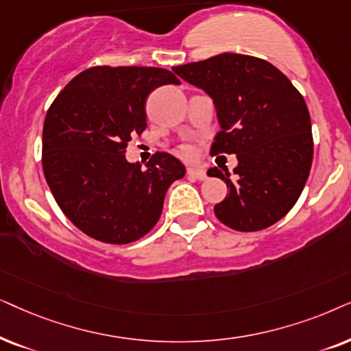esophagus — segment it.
Here are the masks:
<instances>
[{"label":"esophagus","instance_id":"34e87169","mask_svg":"<svg viewBox=\"0 0 351 351\" xmlns=\"http://www.w3.org/2000/svg\"><path fill=\"white\" fill-rule=\"evenodd\" d=\"M188 176L199 181L207 180V173H205V170H200V168H188Z\"/></svg>","mask_w":351,"mask_h":351}]
</instances>
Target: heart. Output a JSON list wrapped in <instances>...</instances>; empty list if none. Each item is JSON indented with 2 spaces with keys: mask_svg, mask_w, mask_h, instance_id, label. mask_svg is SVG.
I'll list each match as a JSON object with an SVG mask.
<instances>
[{
  "mask_svg": "<svg viewBox=\"0 0 351 351\" xmlns=\"http://www.w3.org/2000/svg\"><path fill=\"white\" fill-rule=\"evenodd\" d=\"M194 147L191 146V144H183V146L180 147V154L186 158H193L194 157Z\"/></svg>",
  "mask_w": 351,
  "mask_h": 351,
  "instance_id": "b5f03b06",
  "label": "heart"
}]
</instances>
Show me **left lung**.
<instances>
[{"instance_id":"1","label":"left lung","mask_w":351,"mask_h":351,"mask_svg":"<svg viewBox=\"0 0 351 351\" xmlns=\"http://www.w3.org/2000/svg\"><path fill=\"white\" fill-rule=\"evenodd\" d=\"M202 88L217 107L219 130L212 156L236 154L231 173L210 168L228 186L215 215L234 231L269 228L300 197L313 162L310 112L300 91L281 70L254 56L223 53L173 67Z\"/></svg>"}]
</instances>
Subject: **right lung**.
I'll return each mask as SVG.
<instances>
[{"label":"right lung","mask_w":351,"mask_h":351,"mask_svg":"<svg viewBox=\"0 0 351 351\" xmlns=\"http://www.w3.org/2000/svg\"><path fill=\"white\" fill-rule=\"evenodd\" d=\"M178 85L170 70L96 65L67 83L48 109L41 163L65 217L93 239L130 244L160 218L163 197L186 168L168 152L147 162L125 158L132 136L146 130V99Z\"/></svg>","instance_id":"add662e5"}]
</instances>
